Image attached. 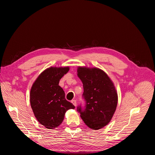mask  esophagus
Wrapping results in <instances>:
<instances>
[{"instance_id": "1", "label": "esophagus", "mask_w": 155, "mask_h": 155, "mask_svg": "<svg viewBox=\"0 0 155 155\" xmlns=\"http://www.w3.org/2000/svg\"><path fill=\"white\" fill-rule=\"evenodd\" d=\"M71 102L72 103V104H73L75 107H76V105H77V101H76V100H73L71 101Z\"/></svg>"}]
</instances>
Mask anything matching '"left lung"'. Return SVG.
<instances>
[{
	"label": "left lung",
	"instance_id": "1",
	"mask_svg": "<svg viewBox=\"0 0 155 155\" xmlns=\"http://www.w3.org/2000/svg\"><path fill=\"white\" fill-rule=\"evenodd\" d=\"M78 76L83 86L85 109L78 107L81 118L89 128L98 130L109 124L118 104L114 83L108 75L97 68L79 67Z\"/></svg>",
	"mask_w": 155,
	"mask_h": 155
}]
</instances>
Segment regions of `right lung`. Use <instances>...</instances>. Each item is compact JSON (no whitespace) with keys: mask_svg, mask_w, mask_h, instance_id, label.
<instances>
[{"mask_svg":"<svg viewBox=\"0 0 155 155\" xmlns=\"http://www.w3.org/2000/svg\"><path fill=\"white\" fill-rule=\"evenodd\" d=\"M69 67H50L36 79L30 90V105L37 121L46 128L52 129L63 122L65 112L74 105L65 99L59 80Z\"/></svg>","mask_w":155,"mask_h":155,"instance_id":"1","label":"right lung"}]
</instances>
